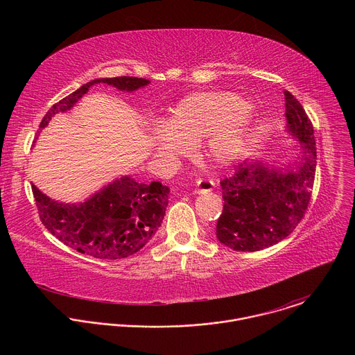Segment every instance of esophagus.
<instances>
[{
    "mask_svg": "<svg viewBox=\"0 0 355 355\" xmlns=\"http://www.w3.org/2000/svg\"><path fill=\"white\" fill-rule=\"evenodd\" d=\"M215 188V182L211 181V180H200L196 182L195 188H193V193L196 195H200V193H207V192H211L212 189Z\"/></svg>",
    "mask_w": 355,
    "mask_h": 355,
    "instance_id": "obj_1",
    "label": "esophagus"
}]
</instances>
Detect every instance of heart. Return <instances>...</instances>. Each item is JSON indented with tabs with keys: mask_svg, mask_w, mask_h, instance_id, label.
I'll return each instance as SVG.
<instances>
[{
	"mask_svg": "<svg viewBox=\"0 0 355 355\" xmlns=\"http://www.w3.org/2000/svg\"><path fill=\"white\" fill-rule=\"evenodd\" d=\"M252 114L247 101L229 91H202L185 96L168 121L151 129L156 155L164 160L188 155L200 140V153L209 163L227 166L240 155L250 137Z\"/></svg>",
	"mask_w": 355,
	"mask_h": 355,
	"instance_id": "obj_1",
	"label": "heart"
}]
</instances>
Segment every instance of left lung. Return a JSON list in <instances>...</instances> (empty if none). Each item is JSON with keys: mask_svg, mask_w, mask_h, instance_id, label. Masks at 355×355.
I'll list each match as a JSON object with an SVG mask.
<instances>
[{"mask_svg": "<svg viewBox=\"0 0 355 355\" xmlns=\"http://www.w3.org/2000/svg\"><path fill=\"white\" fill-rule=\"evenodd\" d=\"M285 107V132L296 140L291 148L296 157L285 162L250 157L220 182L225 205L216 237L236 251H259L279 243L309 205L316 171L313 126L288 91Z\"/></svg>", "mask_w": 355, "mask_h": 355, "instance_id": "obj_1", "label": "left lung"}]
</instances>
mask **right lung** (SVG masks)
<instances>
[{
    "mask_svg": "<svg viewBox=\"0 0 355 355\" xmlns=\"http://www.w3.org/2000/svg\"><path fill=\"white\" fill-rule=\"evenodd\" d=\"M108 84L122 92H133L150 84L146 78H96L59 101L43 116L39 130L52 118L73 110L95 84ZM39 216L46 229L81 254L101 260L126 259L155 236L168 205L170 188L162 182H137L121 175L81 202H60L32 184Z\"/></svg>",
    "mask_w": 355,
    "mask_h": 355,
    "instance_id": "1",
    "label": "right lung"
}]
</instances>
